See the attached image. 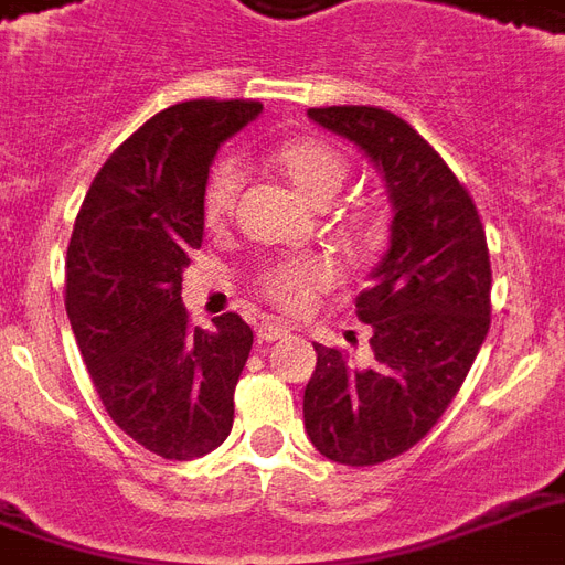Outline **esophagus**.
Instances as JSON below:
<instances>
[{"instance_id":"esophagus-1","label":"esophagus","mask_w":565,"mask_h":565,"mask_svg":"<svg viewBox=\"0 0 565 565\" xmlns=\"http://www.w3.org/2000/svg\"><path fill=\"white\" fill-rule=\"evenodd\" d=\"M287 334H290V329L278 320H266L257 326V340H260V343H273V340H281L287 338Z\"/></svg>"}]
</instances>
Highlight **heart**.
<instances>
[{
  "label": "heart",
  "instance_id": "obj_1",
  "mask_svg": "<svg viewBox=\"0 0 565 565\" xmlns=\"http://www.w3.org/2000/svg\"><path fill=\"white\" fill-rule=\"evenodd\" d=\"M273 166L290 180L301 198L311 204H329L350 178V159L338 148L317 139L284 141L273 150ZM243 186V166L234 157L218 159L206 174L201 213L206 227L227 225L234 215L236 195ZM367 225V222H359ZM334 281V266L326 257H299V260H278L257 273V290L281 311H305L313 296Z\"/></svg>",
  "mask_w": 565,
  "mask_h": 565
}]
</instances>
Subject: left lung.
Here are the masks:
<instances>
[{
	"label": "left lung",
	"mask_w": 565,
	"mask_h": 565,
	"mask_svg": "<svg viewBox=\"0 0 565 565\" xmlns=\"http://www.w3.org/2000/svg\"><path fill=\"white\" fill-rule=\"evenodd\" d=\"M320 127L376 162L394 204L391 245L355 299L367 322V367L313 343L305 429L326 459L379 465L438 424L489 334L492 266L480 213L433 145L376 106L308 109Z\"/></svg>",
	"instance_id": "1"
}]
</instances>
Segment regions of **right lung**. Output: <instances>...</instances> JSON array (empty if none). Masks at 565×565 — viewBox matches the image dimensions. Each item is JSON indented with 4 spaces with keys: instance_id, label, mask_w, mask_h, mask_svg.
<instances>
[{
    "instance_id": "obj_1",
    "label": "right lung",
    "mask_w": 565,
    "mask_h": 565,
    "mask_svg": "<svg viewBox=\"0 0 565 565\" xmlns=\"http://www.w3.org/2000/svg\"><path fill=\"white\" fill-rule=\"evenodd\" d=\"M257 100H186L141 124L97 171L73 225L64 308L103 406L162 459H198L234 426L252 329L239 313L192 329L180 299L204 239L206 174Z\"/></svg>"
}]
</instances>
